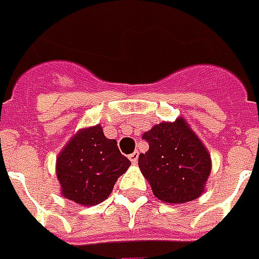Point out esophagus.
Returning <instances> with one entry per match:
<instances>
[{
    "label": "esophagus",
    "instance_id": "esophagus-1",
    "mask_svg": "<svg viewBox=\"0 0 259 259\" xmlns=\"http://www.w3.org/2000/svg\"><path fill=\"white\" fill-rule=\"evenodd\" d=\"M138 159H139V152H133L132 155H129V160L133 163V165H136V163H138Z\"/></svg>",
    "mask_w": 259,
    "mask_h": 259
}]
</instances>
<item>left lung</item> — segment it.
<instances>
[{"instance_id":"obj_1","label":"left lung","mask_w":259,"mask_h":259,"mask_svg":"<svg viewBox=\"0 0 259 259\" xmlns=\"http://www.w3.org/2000/svg\"><path fill=\"white\" fill-rule=\"evenodd\" d=\"M149 150L139 156V167L153 195L178 205L199 198L212 169L206 146L188 121H162L143 133Z\"/></svg>"}]
</instances>
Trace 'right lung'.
Listing matches in <instances>:
<instances>
[{
    "mask_svg": "<svg viewBox=\"0 0 259 259\" xmlns=\"http://www.w3.org/2000/svg\"><path fill=\"white\" fill-rule=\"evenodd\" d=\"M130 166L114 139H107L100 124L77 130L61 149L56 174L63 198L81 206L102 203L116 181Z\"/></svg>",
    "mask_w": 259,
    "mask_h": 259,
    "instance_id": "1",
    "label": "right lung"
}]
</instances>
